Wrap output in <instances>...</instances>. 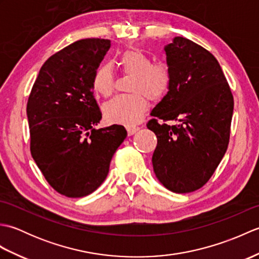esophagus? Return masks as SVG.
I'll use <instances>...</instances> for the list:
<instances>
[{"mask_svg":"<svg viewBox=\"0 0 259 259\" xmlns=\"http://www.w3.org/2000/svg\"><path fill=\"white\" fill-rule=\"evenodd\" d=\"M138 130H139V126H136V125H128V126H126V133H128L129 136L135 135Z\"/></svg>","mask_w":259,"mask_h":259,"instance_id":"obj_1","label":"esophagus"}]
</instances>
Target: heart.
Here are the masks:
<instances>
[{
  "label": "heart",
  "instance_id": "1",
  "mask_svg": "<svg viewBox=\"0 0 259 259\" xmlns=\"http://www.w3.org/2000/svg\"><path fill=\"white\" fill-rule=\"evenodd\" d=\"M123 72L134 75L130 96H118L103 107V114L111 123L133 125L144 117L148 100H160L171 83V72L166 63H152L146 53L139 50H128L120 58ZM96 91L103 97H110L114 91L115 76L110 64H102L93 76Z\"/></svg>",
  "mask_w": 259,
  "mask_h": 259
}]
</instances>
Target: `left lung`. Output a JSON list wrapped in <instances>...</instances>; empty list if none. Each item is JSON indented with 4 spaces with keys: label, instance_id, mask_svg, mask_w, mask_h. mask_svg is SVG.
Instances as JSON below:
<instances>
[{
    "label": "left lung",
    "instance_id": "left-lung-1",
    "mask_svg": "<svg viewBox=\"0 0 259 259\" xmlns=\"http://www.w3.org/2000/svg\"><path fill=\"white\" fill-rule=\"evenodd\" d=\"M164 51L171 83L147 123L158 139L152 166L167 189L186 194L201 188L221 163L229 144L234 98L206 49L176 36ZM172 119L177 125L166 124Z\"/></svg>",
    "mask_w": 259,
    "mask_h": 259
}]
</instances>
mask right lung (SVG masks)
<instances>
[{"label":"right lung","mask_w":259,"mask_h":259,"mask_svg":"<svg viewBox=\"0 0 259 259\" xmlns=\"http://www.w3.org/2000/svg\"><path fill=\"white\" fill-rule=\"evenodd\" d=\"M110 46L106 38H84L53 54L27 100L31 155L52 188L67 197L90 195L103 183L126 137L120 124L93 128L102 118L93 76Z\"/></svg>","instance_id":"obj_1"}]
</instances>
